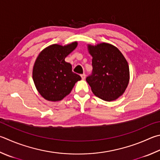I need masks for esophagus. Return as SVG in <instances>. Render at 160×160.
<instances>
[{
  "label": "esophagus",
  "instance_id": "obj_1",
  "mask_svg": "<svg viewBox=\"0 0 160 160\" xmlns=\"http://www.w3.org/2000/svg\"><path fill=\"white\" fill-rule=\"evenodd\" d=\"M81 78H82V80H85V78H86V75H85V73L82 74V75H81Z\"/></svg>",
  "mask_w": 160,
  "mask_h": 160
}]
</instances>
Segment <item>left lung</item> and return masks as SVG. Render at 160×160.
<instances>
[{"instance_id":"8db88e82","label":"left lung","mask_w":160,"mask_h":160,"mask_svg":"<svg viewBox=\"0 0 160 160\" xmlns=\"http://www.w3.org/2000/svg\"><path fill=\"white\" fill-rule=\"evenodd\" d=\"M92 57V72L86 80L95 96L106 101L123 94L129 81V68L122 52L114 45L102 42L88 45Z\"/></svg>"}]
</instances>
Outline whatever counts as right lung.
Segmentation results:
<instances>
[{
    "label": "right lung",
    "instance_id": "add662e5",
    "mask_svg": "<svg viewBox=\"0 0 160 160\" xmlns=\"http://www.w3.org/2000/svg\"><path fill=\"white\" fill-rule=\"evenodd\" d=\"M77 42L64 46H48L38 56L33 68V80L40 94L45 99L58 101L69 94L75 84L81 80L72 71L65 58L76 48Z\"/></svg>",
    "mask_w": 160,
    "mask_h": 160
}]
</instances>
